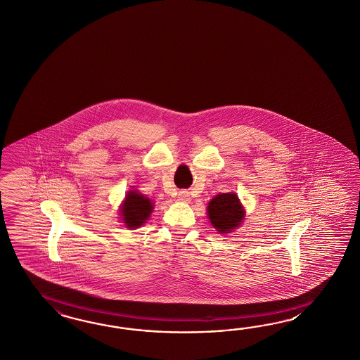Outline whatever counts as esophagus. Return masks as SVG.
I'll return each mask as SVG.
<instances>
[{"label": "esophagus", "instance_id": "34e87169", "mask_svg": "<svg viewBox=\"0 0 360 360\" xmlns=\"http://www.w3.org/2000/svg\"><path fill=\"white\" fill-rule=\"evenodd\" d=\"M177 198H179V201H183V202L191 201V195H189V192H186V191H180L179 195H177Z\"/></svg>", "mask_w": 360, "mask_h": 360}]
</instances>
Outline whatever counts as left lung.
Listing matches in <instances>:
<instances>
[{
  "instance_id": "8db88e82",
  "label": "left lung",
  "mask_w": 360,
  "mask_h": 360,
  "mask_svg": "<svg viewBox=\"0 0 360 360\" xmlns=\"http://www.w3.org/2000/svg\"><path fill=\"white\" fill-rule=\"evenodd\" d=\"M210 224L219 234L231 233L243 222L245 209L234 192L221 193L213 197L207 205Z\"/></svg>"
}]
</instances>
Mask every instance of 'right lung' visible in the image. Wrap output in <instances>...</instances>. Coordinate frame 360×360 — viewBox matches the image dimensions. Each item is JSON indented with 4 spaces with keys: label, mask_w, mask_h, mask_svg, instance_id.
<instances>
[{
    "label": "right lung",
    "mask_w": 360,
    "mask_h": 360,
    "mask_svg": "<svg viewBox=\"0 0 360 360\" xmlns=\"http://www.w3.org/2000/svg\"><path fill=\"white\" fill-rule=\"evenodd\" d=\"M153 209L154 204L148 197L139 193L136 189H131L127 192L121 205L122 221L129 229H138L148 219Z\"/></svg>",
    "instance_id": "right-lung-1"
}]
</instances>
